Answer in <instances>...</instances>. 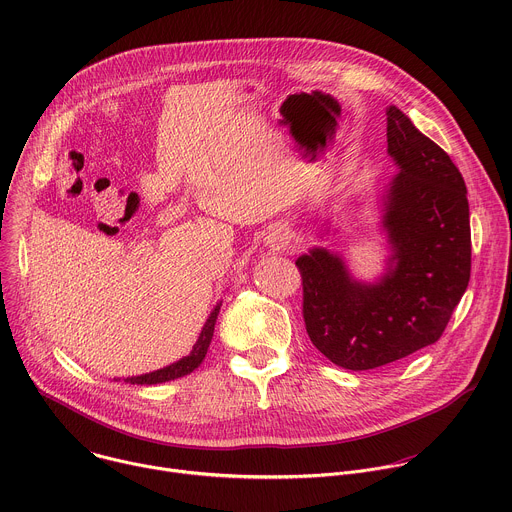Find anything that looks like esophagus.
Here are the masks:
<instances>
[{
  "label": "esophagus",
  "instance_id": "1",
  "mask_svg": "<svg viewBox=\"0 0 512 512\" xmlns=\"http://www.w3.org/2000/svg\"><path fill=\"white\" fill-rule=\"evenodd\" d=\"M267 245L271 249H285L289 245V231L285 227H275L267 235Z\"/></svg>",
  "mask_w": 512,
  "mask_h": 512
}]
</instances>
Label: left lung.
<instances>
[{"label":"left lung","instance_id":"1","mask_svg":"<svg viewBox=\"0 0 512 512\" xmlns=\"http://www.w3.org/2000/svg\"><path fill=\"white\" fill-rule=\"evenodd\" d=\"M387 151L399 165L385 195L391 257L377 283L315 247L295 265L311 343L335 365L369 371L441 339L471 279L467 185L453 159L411 119L387 109Z\"/></svg>","mask_w":512,"mask_h":512}]
</instances>
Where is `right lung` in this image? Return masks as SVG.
<instances>
[{"label":"right lung","mask_w":512,"mask_h":512,"mask_svg":"<svg viewBox=\"0 0 512 512\" xmlns=\"http://www.w3.org/2000/svg\"><path fill=\"white\" fill-rule=\"evenodd\" d=\"M219 307H221V305H217V307L211 311V315H209L205 327L201 329V335H199L197 343L193 345V351H191L187 357H183L181 361H177V363H173V365H169V367H163V369H159V371H153V373H147V375H139V377H127L125 383H131V385H157V383H167V381H173V379H179V377H183V375L193 373V371L201 365V361L205 359V355H207L209 343H211V339H213V331H215V321H217V315H219Z\"/></svg>","instance_id":"add662e5"}]
</instances>
